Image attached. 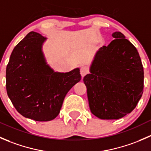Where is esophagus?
I'll return each instance as SVG.
<instances>
[{"mask_svg": "<svg viewBox=\"0 0 151 151\" xmlns=\"http://www.w3.org/2000/svg\"><path fill=\"white\" fill-rule=\"evenodd\" d=\"M89 70H88V67L87 66H82L80 68V74H81L82 77H83L84 76L86 75L88 73Z\"/></svg>", "mask_w": 151, "mask_h": 151, "instance_id": "obj_1", "label": "esophagus"}]
</instances>
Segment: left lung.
<instances>
[{"mask_svg":"<svg viewBox=\"0 0 151 151\" xmlns=\"http://www.w3.org/2000/svg\"><path fill=\"white\" fill-rule=\"evenodd\" d=\"M96 53L83 78L90 109L100 119L113 120L130 113L143 93L144 71L139 55L121 32Z\"/></svg>","mask_w":151,"mask_h":151,"instance_id":"1","label":"left lung"}]
</instances>
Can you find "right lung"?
I'll use <instances>...</instances> for the list:
<instances>
[{"label": "right lung", "mask_w": 151, "mask_h": 151, "mask_svg": "<svg viewBox=\"0 0 151 151\" xmlns=\"http://www.w3.org/2000/svg\"><path fill=\"white\" fill-rule=\"evenodd\" d=\"M47 40L31 31L11 54L6 80L9 98L19 114L36 121H49L58 115L65 96L80 81V68L55 71L46 62L42 45Z\"/></svg>", "instance_id": "right-lung-1"}]
</instances>
